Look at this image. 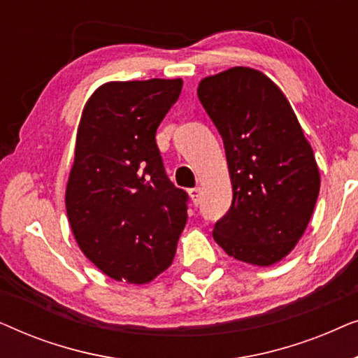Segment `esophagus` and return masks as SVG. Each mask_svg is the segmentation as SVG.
Here are the masks:
<instances>
[{"label": "esophagus", "instance_id": "1", "mask_svg": "<svg viewBox=\"0 0 358 358\" xmlns=\"http://www.w3.org/2000/svg\"><path fill=\"white\" fill-rule=\"evenodd\" d=\"M189 195H190V199H192L194 205H199L200 202H202V189L200 187L189 189Z\"/></svg>", "mask_w": 358, "mask_h": 358}]
</instances>
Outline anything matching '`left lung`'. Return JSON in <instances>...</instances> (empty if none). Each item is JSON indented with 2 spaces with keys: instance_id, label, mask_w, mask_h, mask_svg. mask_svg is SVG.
Listing matches in <instances>:
<instances>
[{
  "instance_id": "left-lung-1",
  "label": "left lung",
  "mask_w": 358,
  "mask_h": 358,
  "mask_svg": "<svg viewBox=\"0 0 358 358\" xmlns=\"http://www.w3.org/2000/svg\"><path fill=\"white\" fill-rule=\"evenodd\" d=\"M197 94L223 138L233 185L215 241L238 261L272 266L296 246L315 210L321 179L311 145L261 71L229 68L200 81Z\"/></svg>"
}]
</instances>
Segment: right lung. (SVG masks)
I'll return each mask as SVG.
<instances>
[{
    "label": "right lung",
    "mask_w": 358,
    "mask_h": 358,
    "mask_svg": "<svg viewBox=\"0 0 358 358\" xmlns=\"http://www.w3.org/2000/svg\"><path fill=\"white\" fill-rule=\"evenodd\" d=\"M182 80L112 81L86 102L65 205L85 256L114 280L146 283L173 264L189 195L166 176L156 130Z\"/></svg>",
    "instance_id": "right-lung-1"
}]
</instances>
